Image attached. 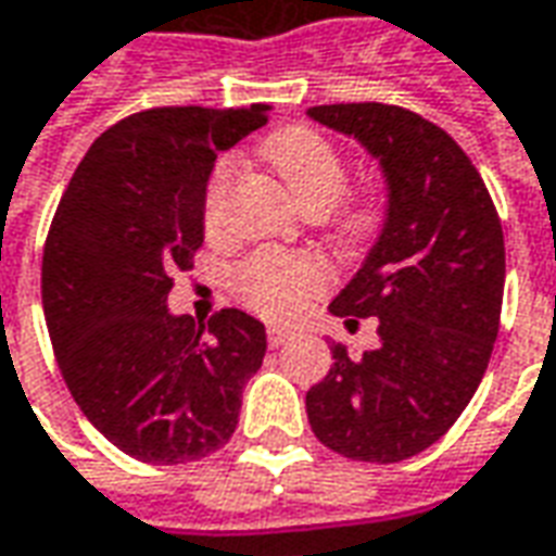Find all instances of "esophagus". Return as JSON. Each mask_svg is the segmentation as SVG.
Listing matches in <instances>:
<instances>
[{
	"mask_svg": "<svg viewBox=\"0 0 556 556\" xmlns=\"http://www.w3.org/2000/svg\"><path fill=\"white\" fill-rule=\"evenodd\" d=\"M293 337L290 330H285V327H269V345L271 349H281L287 339Z\"/></svg>",
	"mask_w": 556,
	"mask_h": 556,
	"instance_id": "esophagus-1",
	"label": "esophagus"
}]
</instances>
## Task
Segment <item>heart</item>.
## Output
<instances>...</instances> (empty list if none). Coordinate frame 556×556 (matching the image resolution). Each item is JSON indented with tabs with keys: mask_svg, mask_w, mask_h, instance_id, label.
<instances>
[{
	"mask_svg": "<svg viewBox=\"0 0 556 556\" xmlns=\"http://www.w3.org/2000/svg\"><path fill=\"white\" fill-rule=\"evenodd\" d=\"M263 162L271 167V174L281 180L287 195L300 207H324L330 211L342 195L349 170L339 155V149L312 128H285L271 134L260 147ZM232 180V165L223 162L211 177L207 199H204V219L214 226L219 217V207L226 199V189ZM379 214L374 204H355L345 217V226L352 235L374 232ZM238 293L244 303L256 308L266 318H293L305 308L312 296H318L324 287L330 285V269L318 256L308 253H285V251H260L238 269L235 275Z\"/></svg>",
	"mask_w": 556,
	"mask_h": 556,
	"instance_id": "1",
	"label": "heart"
}]
</instances>
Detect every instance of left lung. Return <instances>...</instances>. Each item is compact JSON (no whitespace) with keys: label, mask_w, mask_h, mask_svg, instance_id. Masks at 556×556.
Returning a JSON list of instances; mask_svg holds the SVG:
<instances>
[{"label":"left lung","mask_w":556,"mask_h":556,"mask_svg":"<svg viewBox=\"0 0 556 556\" xmlns=\"http://www.w3.org/2000/svg\"><path fill=\"white\" fill-rule=\"evenodd\" d=\"M355 137L386 189V223L355 278L330 303L345 327L376 318L379 345L333 367L305 394L315 438L357 462H401L441 441L475 397L493 355L505 290V238L478 167L422 115L389 103L312 106Z\"/></svg>","instance_id":"1"}]
</instances>
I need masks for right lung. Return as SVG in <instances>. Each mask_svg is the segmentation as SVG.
<instances>
[{"mask_svg": "<svg viewBox=\"0 0 556 556\" xmlns=\"http://www.w3.org/2000/svg\"><path fill=\"white\" fill-rule=\"evenodd\" d=\"M266 122V103L128 115L91 143L58 204L42 256L51 345L88 422L134 459L217 453L263 364V321L223 308L195 324L167 293L204 241L217 152Z\"/></svg>", "mask_w": 556, "mask_h": 556, "instance_id": "add662e5", "label": "right lung"}]
</instances>
